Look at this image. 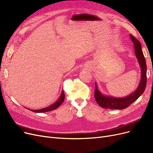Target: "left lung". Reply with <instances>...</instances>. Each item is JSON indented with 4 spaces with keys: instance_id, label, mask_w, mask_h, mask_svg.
I'll return each instance as SVG.
<instances>
[{
    "instance_id": "1",
    "label": "left lung",
    "mask_w": 153,
    "mask_h": 153,
    "mask_svg": "<svg viewBox=\"0 0 153 153\" xmlns=\"http://www.w3.org/2000/svg\"><path fill=\"white\" fill-rule=\"evenodd\" d=\"M130 39L134 44L135 55L141 68V79L139 85H138L137 89L129 95L123 98H114L103 94L100 91L97 83H95L94 98H95L97 103L103 108L118 109V110L125 109L139 98L146 88L147 82V67L146 60H145L142 51L141 43L132 35H130Z\"/></svg>"
}]
</instances>
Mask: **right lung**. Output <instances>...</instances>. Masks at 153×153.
<instances>
[{
  "instance_id": "add662e5",
  "label": "right lung",
  "mask_w": 153,
  "mask_h": 153,
  "mask_svg": "<svg viewBox=\"0 0 153 153\" xmlns=\"http://www.w3.org/2000/svg\"><path fill=\"white\" fill-rule=\"evenodd\" d=\"M65 99V93L63 92V90H62L61 95L60 96L59 100H58L56 102H55L54 103H53L52 105H51L46 108H42V109H40V110H30L32 111L35 112V113H44V112H47V111H52L53 110H55L56 108H57L58 107H59L63 102Z\"/></svg>"
}]
</instances>
